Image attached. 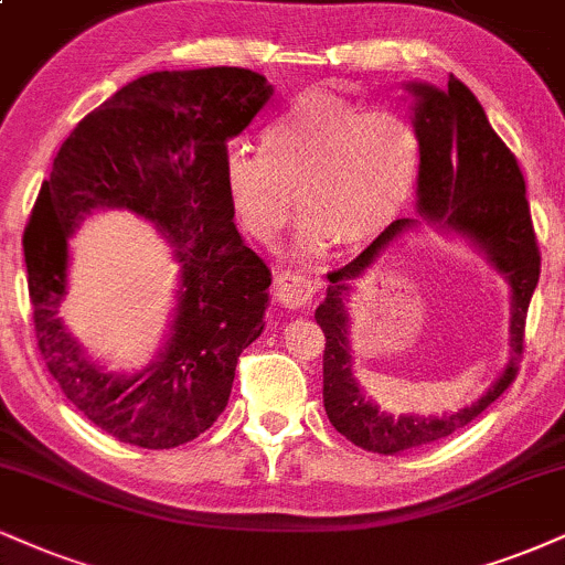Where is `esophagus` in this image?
I'll return each instance as SVG.
<instances>
[{"mask_svg": "<svg viewBox=\"0 0 565 565\" xmlns=\"http://www.w3.org/2000/svg\"><path fill=\"white\" fill-rule=\"evenodd\" d=\"M274 289H276L278 302H281L284 308L297 310V308H305V305L312 300V295H316V291L321 289V284L310 281L308 276H300V274H291V270H284V274L276 276Z\"/></svg>", "mask_w": 565, "mask_h": 565, "instance_id": "34e87169", "label": "esophagus"}]
</instances>
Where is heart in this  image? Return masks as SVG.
Wrapping results in <instances>:
<instances>
[{
  "label": "heart",
  "mask_w": 565,
  "mask_h": 565,
  "mask_svg": "<svg viewBox=\"0 0 565 565\" xmlns=\"http://www.w3.org/2000/svg\"><path fill=\"white\" fill-rule=\"evenodd\" d=\"M420 141L397 113H365L337 94L310 92L265 128L260 152L231 147L223 189L242 226L270 239L287 223L295 192L297 247L360 249L376 242L416 192Z\"/></svg>",
  "instance_id": "1"
}]
</instances>
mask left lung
Returning <instances> with one entry per match:
<instances>
[{"mask_svg": "<svg viewBox=\"0 0 565 565\" xmlns=\"http://www.w3.org/2000/svg\"><path fill=\"white\" fill-rule=\"evenodd\" d=\"M413 128L420 141L416 186L418 217H399L344 268L331 270L326 300L316 321L326 334L323 407L331 426L369 452L397 455L450 437L481 416L519 373L523 329L540 281V247L529 213L526 183L505 141L489 126L484 107L463 81L450 76L447 88L411 81ZM420 220L443 233L460 235L479 248L512 287V360L477 404L447 417H398L364 399L351 376L347 297L351 284L370 269L392 241Z\"/></svg>", "mask_w": 565, "mask_h": 565, "instance_id": "8db88e82", "label": "left lung"}]
</instances>
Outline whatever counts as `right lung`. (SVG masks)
<instances>
[{"label": "right lung", "mask_w": 565, "mask_h": 565, "mask_svg": "<svg viewBox=\"0 0 565 565\" xmlns=\"http://www.w3.org/2000/svg\"><path fill=\"white\" fill-rule=\"evenodd\" d=\"M270 97L247 67L147 73L73 128L42 183L23 236L39 352L65 397L126 445L171 450L207 431L260 337L270 270L234 226L223 158ZM94 209L145 216L182 268L167 344L131 377L94 364L56 316L66 239Z\"/></svg>", "instance_id": "1"}]
</instances>
